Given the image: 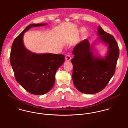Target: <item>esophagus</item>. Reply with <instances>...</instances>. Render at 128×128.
Here are the masks:
<instances>
[{
    "mask_svg": "<svg viewBox=\"0 0 128 128\" xmlns=\"http://www.w3.org/2000/svg\"><path fill=\"white\" fill-rule=\"evenodd\" d=\"M65 59L67 61H70L72 60V57H71V56L70 55H66V56Z\"/></svg>",
    "mask_w": 128,
    "mask_h": 128,
    "instance_id": "esophagus-1",
    "label": "esophagus"
}]
</instances>
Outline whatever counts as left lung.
I'll use <instances>...</instances> for the list:
<instances>
[{
	"mask_svg": "<svg viewBox=\"0 0 128 128\" xmlns=\"http://www.w3.org/2000/svg\"><path fill=\"white\" fill-rule=\"evenodd\" d=\"M100 38L108 46V53L105 58H94L88 40H84L73 49L72 80L80 92L94 94L104 89L115 73L119 51L114 37L98 28Z\"/></svg>",
	"mask_w": 128,
	"mask_h": 128,
	"instance_id": "left-lung-1",
	"label": "left lung"
}]
</instances>
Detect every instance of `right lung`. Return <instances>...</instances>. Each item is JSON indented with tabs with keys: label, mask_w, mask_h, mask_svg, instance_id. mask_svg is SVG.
<instances>
[{
	"label": "right lung",
	"mask_w": 128,
	"mask_h": 128,
	"mask_svg": "<svg viewBox=\"0 0 128 128\" xmlns=\"http://www.w3.org/2000/svg\"><path fill=\"white\" fill-rule=\"evenodd\" d=\"M46 24H30L13 42L10 61L15 78L26 91L41 95L53 87L56 70L64 61V56L53 54H37L27 50L23 44L24 32L34 27Z\"/></svg>",
	"instance_id": "obj_1"
}]
</instances>
